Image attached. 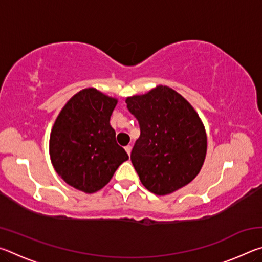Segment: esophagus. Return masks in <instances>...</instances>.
<instances>
[{
  "label": "esophagus",
  "mask_w": 262,
  "mask_h": 262,
  "mask_svg": "<svg viewBox=\"0 0 262 262\" xmlns=\"http://www.w3.org/2000/svg\"><path fill=\"white\" fill-rule=\"evenodd\" d=\"M125 150H126L128 155H130V152H132V145H127V147H125Z\"/></svg>",
  "instance_id": "1"
}]
</instances>
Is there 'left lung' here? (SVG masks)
I'll return each mask as SVG.
<instances>
[{"label":"left lung","instance_id":"8db88e82","mask_svg":"<svg viewBox=\"0 0 262 262\" xmlns=\"http://www.w3.org/2000/svg\"><path fill=\"white\" fill-rule=\"evenodd\" d=\"M126 104L140 125L130 159L144 187L167 195L189 184L207 154L205 126L193 106L165 85L128 97Z\"/></svg>","mask_w":262,"mask_h":262}]
</instances>
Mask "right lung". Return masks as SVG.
<instances>
[{"instance_id": "1", "label": "right lung", "mask_w": 262, "mask_h": 262, "mask_svg": "<svg viewBox=\"0 0 262 262\" xmlns=\"http://www.w3.org/2000/svg\"><path fill=\"white\" fill-rule=\"evenodd\" d=\"M117 103L95 88L83 89L67 101L52 128L53 166L66 183L84 193L103 188L128 159L110 125Z\"/></svg>"}]
</instances>
